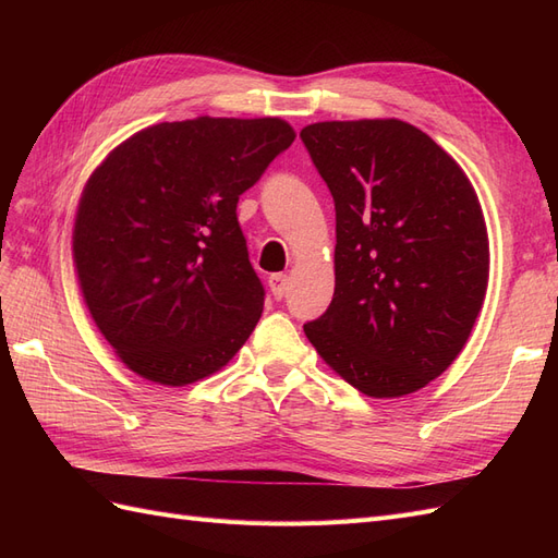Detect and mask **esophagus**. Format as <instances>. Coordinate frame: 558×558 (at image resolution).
<instances>
[{"instance_id": "34e87169", "label": "esophagus", "mask_w": 558, "mask_h": 558, "mask_svg": "<svg viewBox=\"0 0 558 558\" xmlns=\"http://www.w3.org/2000/svg\"><path fill=\"white\" fill-rule=\"evenodd\" d=\"M267 283H269V293H272L275 300H281L286 291H289V277L286 275H272Z\"/></svg>"}]
</instances>
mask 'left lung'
Instances as JSON below:
<instances>
[{
    "label": "left lung",
    "instance_id": "8db88e82",
    "mask_svg": "<svg viewBox=\"0 0 558 558\" xmlns=\"http://www.w3.org/2000/svg\"><path fill=\"white\" fill-rule=\"evenodd\" d=\"M335 202V293L305 324L337 375L369 398L418 391L456 361L484 305L488 238L465 172L398 121L300 132Z\"/></svg>",
    "mask_w": 558,
    "mask_h": 558
}]
</instances>
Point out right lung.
<instances>
[{"instance_id": "add662e5", "label": "right lung", "mask_w": 558, "mask_h": 558, "mask_svg": "<svg viewBox=\"0 0 558 558\" xmlns=\"http://www.w3.org/2000/svg\"><path fill=\"white\" fill-rule=\"evenodd\" d=\"M293 140L281 118L199 116L132 134L90 174L74 267L99 332L132 373L185 386L248 340L265 289L238 202Z\"/></svg>"}]
</instances>
